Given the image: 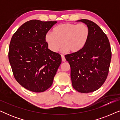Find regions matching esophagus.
Segmentation results:
<instances>
[{"instance_id": "34e87169", "label": "esophagus", "mask_w": 120, "mask_h": 120, "mask_svg": "<svg viewBox=\"0 0 120 120\" xmlns=\"http://www.w3.org/2000/svg\"><path fill=\"white\" fill-rule=\"evenodd\" d=\"M61 57H62V61H63V62H65V60H65V57L64 56V55H61Z\"/></svg>"}]
</instances>
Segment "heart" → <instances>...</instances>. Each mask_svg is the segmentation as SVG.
Instances as JSON below:
<instances>
[{"label": "heart", "mask_w": 120, "mask_h": 120, "mask_svg": "<svg viewBox=\"0 0 120 120\" xmlns=\"http://www.w3.org/2000/svg\"><path fill=\"white\" fill-rule=\"evenodd\" d=\"M89 36L90 29L86 24L65 23L56 27L53 32H47L45 38L52 52L58 51L63 44L64 51L76 53L85 47Z\"/></svg>", "instance_id": "b5f03b06"}]
</instances>
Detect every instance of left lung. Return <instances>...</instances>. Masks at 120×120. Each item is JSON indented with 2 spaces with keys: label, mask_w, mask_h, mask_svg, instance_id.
<instances>
[{
  "label": "left lung",
  "mask_w": 120,
  "mask_h": 120,
  "mask_svg": "<svg viewBox=\"0 0 120 120\" xmlns=\"http://www.w3.org/2000/svg\"><path fill=\"white\" fill-rule=\"evenodd\" d=\"M90 29L87 42L81 51L65 56L69 63L72 86L81 93L92 92L101 87L109 73L111 51L107 36L97 24L86 19L77 21Z\"/></svg>",
  "instance_id": "1"
}]
</instances>
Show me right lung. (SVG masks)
Instances as JSON below:
<instances>
[{
  "label": "right lung",
  "instance_id": "add662e5",
  "mask_svg": "<svg viewBox=\"0 0 120 120\" xmlns=\"http://www.w3.org/2000/svg\"><path fill=\"white\" fill-rule=\"evenodd\" d=\"M57 22L27 21L11 39L9 60L13 74L21 86L30 91L42 92L50 88L61 64L60 55L49 50L45 38Z\"/></svg>",
  "mask_w": 120,
  "mask_h": 120
}]
</instances>
